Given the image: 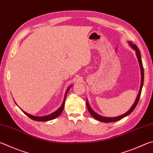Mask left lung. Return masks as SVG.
Segmentation results:
<instances>
[{"mask_svg":"<svg viewBox=\"0 0 153 153\" xmlns=\"http://www.w3.org/2000/svg\"><path fill=\"white\" fill-rule=\"evenodd\" d=\"M129 45L131 47V48L134 50L136 51V55H137V57L138 61V63H139L140 65V73H141V83H140V90L139 91H138V94L137 95V98L135 100V102H134V104L131 106V108H130L128 111L124 114L123 115L118 116L117 117H114V118H109V117H104V116L99 115L98 114H97L96 112H94V111L91 109V108L90 107V104L88 103V100H86V105H87L88 110L89 111V112L91 114V115L92 116V117L96 119L97 120H99L100 122H102V123H112V122H116L118 120H121L122 118H123L124 117H126L128 115H129L130 113L132 112V111L135 109L136 106L138 104V101H139V98L141 94V91H142V88H143V83H144V69H143V63H142V59H141V55H140V52L139 51V49L137 48V46L133 44L131 41H128Z\"/></svg>","mask_w":153,"mask_h":153,"instance_id":"left-lung-1","label":"left lung"}]
</instances>
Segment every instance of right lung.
I'll use <instances>...</instances> for the list:
<instances>
[{"mask_svg": "<svg viewBox=\"0 0 153 153\" xmlns=\"http://www.w3.org/2000/svg\"><path fill=\"white\" fill-rule=\"evenodd\" d=\"M71 87H72V85H71L70 86H69L68 88L67 89V90H66L65 94V96H64V99H63V102L62 105H61V106L59 108H58L57 110H55L54 112L50 114H48L47 116H33L31 114H29L25 112L23 110H21L23 111L25 114H26L27 116H28V117H29L30 119H32V120H33L39 121V122H47V121H49V120H53V119L57 118L58 116H59L62 113L63 110V108H64L66 96H67V94H68V91L69 90V89H70Z\"/></svg>", "mask_w": 153, "mask_h": 153, "instance_id": "add662e5", "label": "right lung"}]
</instances>
